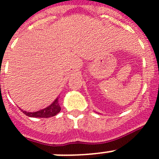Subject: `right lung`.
I'll list each match as a JSON object with an SVG mask.
<instances>
[{"mask_svg": "<svg viewBox=\"0 0 159 159\" xmlns=\"http://www.w3.org/2000/svg\"><path fill=\"white\" fill-rule=\"evenodd\" d=\"M59 97H57L54 100L52 104H50L48 107H46L45 109H41L37 112H27V111H23V113L26 114L28 117H50L55 116L57 113H59L61 110V108L59 106Z\"/></svg>", "mask_w": 159, "mask_h": 159, "instance_id": "right-lung-1", "label": "right lung"}]
</instances>
